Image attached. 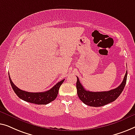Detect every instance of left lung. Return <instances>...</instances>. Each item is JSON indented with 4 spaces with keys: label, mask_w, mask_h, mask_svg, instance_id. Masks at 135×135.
Here are the masks:
<instances>
[{
    "label": "left lung",
    "mask_w": 135,
    "mask_h": 135,
    "mask_svg": "<svg viewBox=\"0 0 135 135\" xmlns=\"http://www.w3.org/2000/svg\"><path fill=\"white\" fill-rule=\"evenodd\" d=\"M127 78V71L122 83L117 88L103 92H90L86 90L83 87V85L79 82V78L77 77L76 89L78 95L79 99L87 105L94 107L103 106L115 101L119 97L126 84Z\"/></svg>",
    "instance_id": "8db88e82"
}]
</instances>
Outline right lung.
I'll use <instances>...</instances> for the list:
<instances>
[{
  "instance_id": "add662e5",
  "label": "right lung",
  "mask_w": 135,
  "mask_h": 135,
  "mask_svg": "<svg viewBox=\"0 0 135 135\" xmlns=\"http://www.w3.org/2000/svg\"><path fill=\"white\" fill-rule=\"evenodd\" d=\"M9 79H10L12 89L19 98L26 102L37 104V105H47L56 99L60 87L65 80V79H63V80L59 81L51 89L45 91V92H28L21 90L15 86L14 83L11 81L10 76H9Z\"/></svg>"
}]
</instances>
